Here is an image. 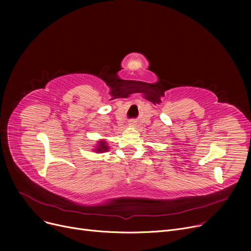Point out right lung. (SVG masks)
<instances>
[{"label": "right lung", "instance_id": "add662e5", "mask_svg": "<svg viewBox=\"0 0 251 251\" xmlns=\"http://www.w3.org/2000/svg\"><path fill=\"white\" fill-rule=\"evenodd\" d=\"M108 149L109 148L107 146V143H105V141L100 140V141H99V144H98L97 149H95V151H97V152H103V151H107Z\"/></svg>", "mask_w": 251, "mask_h": 251}]
</instances>
